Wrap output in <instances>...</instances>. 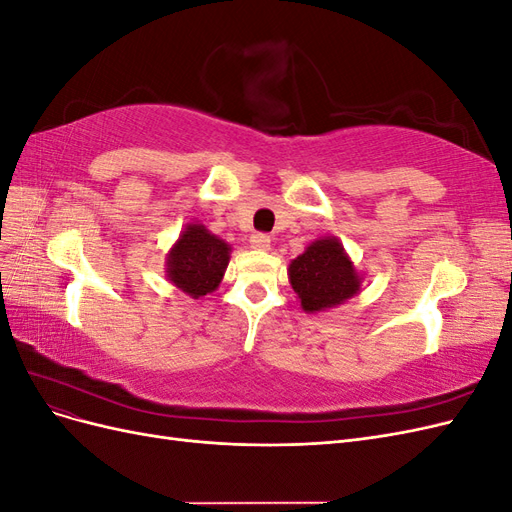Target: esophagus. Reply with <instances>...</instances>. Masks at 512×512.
<instances>
[{"label":"esophagus","mask_w":512,"mask_h":512,"mask_svg":"<svg viewBox=\"0 0 512 512\" xmlns=\"http://www.w3.org/2000/svg\"><path fill=\"white\" fill-rule=\"evenodd\" d=\"M250 245L254 247V250L267 252V250H271V237L265 235V232H256V235L250 237Z\"/></svg>","instance_id":"esophagus-1"}]
</instances>
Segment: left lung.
<instances>
[{
  "instance_id": "8db88e82",
  "label": "left lung",
  "mask_w": 512,
  "mask_h": 512,
  "mask_svg": "<svg viewBox=\"0 0 512 512\" xmlns=\"http://www.w3.org/2000/svg\"><path fill=\"white\" fill-rule=\"evenodd\" d=\"M288 282L305 314L329 312L359 294L363 275L335 237H320L288 265Z\"/></svg>"
}]
</instances>
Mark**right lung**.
<instances>
[{
  "instance_id": "obj_1",
  "label": "right lung",
  "mask_w": 512,
  "mask_h": 512,
  "mask_svg": "<svg viewBox=\"0 0 512 512\" xmlns=\"http://www.w3.org/2000/svg\"><path fill=\"white\" fill-rule=\"evenodd\" d=\"M232 247L198 222L185 224L179 239L166 254V277L181 292L200 299L218 290Z\"/></svg>"
}]
</instances>
